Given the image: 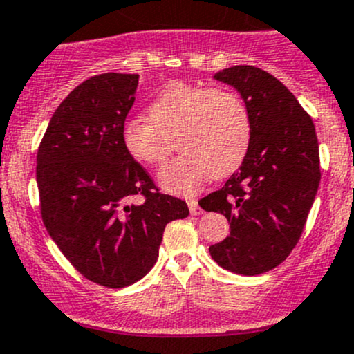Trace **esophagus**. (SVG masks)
<instances>
[{"instance_id": "esophagus-1", "label": "esophagus", "mask_w": 354, "mask_h": 354, "mask_svg": "<svg viewBox=\"0 0 354 354\" xmlns=\"http://www.w3.org/2000/svg\"><path fill=\"white\" fill-rule=\"evenodd\" d=\"M188 209H190L192 216H200V214H202V209H200L198 202L195 198L188 200Z\"/></svg>"}]
</instances>
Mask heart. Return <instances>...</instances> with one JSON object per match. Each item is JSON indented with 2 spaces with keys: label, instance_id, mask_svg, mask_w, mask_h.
Wrapping results in <instances>:
<instances>
[{
  "label": "heart",
  "instance_id": "b5f03b06",
  "mask_svg": "<svg viewBox=\"0 0 354 354\" xmlns=\"http://www.w3.org/2000/svg\"><path fill=\"white\" fill-rule=\"evenodd\" d=\"M183 154L159 171L169 194L192 195L209 180L230 176L241 166L252 142V118L243 99L230 88L171 82L149 106V118L135 116L121 130L135 160L157 166L173 149Z\"/></svg>",
  "mask_w": 354,
  "mask_h": 354
}]
</instances>
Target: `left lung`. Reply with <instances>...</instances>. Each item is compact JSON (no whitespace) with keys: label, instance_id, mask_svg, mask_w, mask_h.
I'll return each instance as SVG.
<instances>
[{"label":"left lung","instance_id":"obj_1","mask_svg":"<svg viewBox=\"0 0 354 354\" xmlns=\"http://www.w3.org/2000/svg\"><path fill=\"white\" fill-rule=\"evenodd\" d=\"M214 78L240 92L252 142L240 169L198 202L230 223V236L209 252L223 269L259 276L286 260L301 236L320 183L319 142L312 118L270 73L240 65Z\"/></svg>","mask_w":354,"mask_h":354}]
</instances>
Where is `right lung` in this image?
I'll use <instances>...</instances> for the list:
<instances>
[{"mask_svg":"<svg viewBox=\"0 0 354 354\" xmlns=\"http://www.w3.org/2000/svg\"><path fill=\"white\" fill-rule=\"evenodd\" d=\"M138 75L102 73L68 94L37 152L41 214L71 266L92 283L124 288L154 267L164 227L188 216L180 198L159 194L124 149V120Z\"/></svg>","mask_w":354,"mask_h":354,"instance_id":"right-lung-1","label":"right lung"}]
</instances>
